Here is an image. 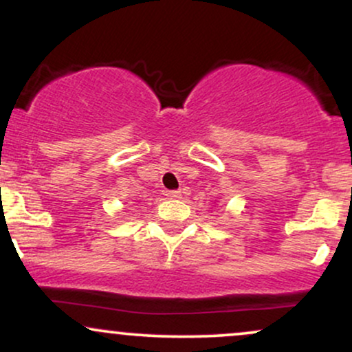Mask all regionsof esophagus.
Masks as SVG:
<instances>
[{
  "instance_id": "obj_1",
  "label": "esophagus",
  "mask_w": 352,
  "mask_h": 352,
  "mask_svg": "<svg viewBox=\"0 0 352 352\" xmlns=\"http://www.w3.org/2000/svg\"><path fill=\"white\" fill-rule=\"evenodd\" d=\"M166 197L168 199H181V190H168Z\"/></svg>"
}]
</instances>
